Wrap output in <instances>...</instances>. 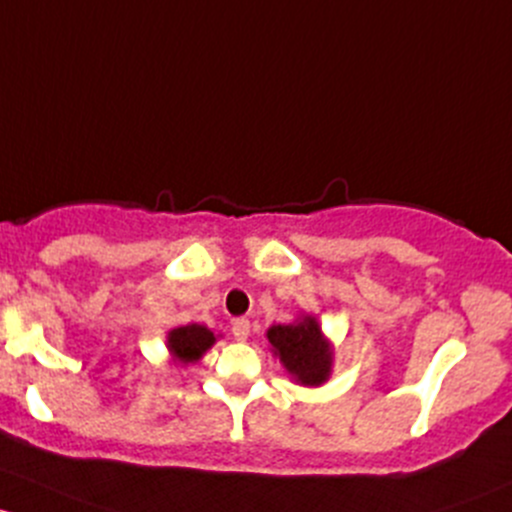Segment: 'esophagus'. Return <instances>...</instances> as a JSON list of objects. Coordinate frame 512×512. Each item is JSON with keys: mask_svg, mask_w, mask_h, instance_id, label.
<instances>
[{"mask_svg": "<svg viewBox=\"0 0 512 512\" xmlns=\"http://www.w3.org/2000/svg\"><path fill=\"white\" fill-rule=\"evenodd\" d=\"M231 335H234V340L244 342L246 337L251 335V323L246 318H239L234 320V325H231Z\"/></svg>", "mask_w": 512, "mask_h": 512, "instance_id": "34e87169", "label": "esophagus"}]
</instances>
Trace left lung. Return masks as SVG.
<instances>
[{
	"label": "left lung",
	"mask_w": 512,
	"mask_h": 512,
	"mask_svg": "<svg viewBox=\"0 0 512 512\" xmlns=\"http://www.w3.org/2000/svg\"><path fill=\"white\" fill-rule=\"evenodd\" d=\"M273 357L300 387H323L333 374L335 347L323 325L310 313H300L293 323L271 325L266 330Z\"/></svg>",
	"instance_id": "1"
}]
</instances>
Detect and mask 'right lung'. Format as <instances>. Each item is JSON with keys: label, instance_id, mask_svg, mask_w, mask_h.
Listing matches in <instances>:
<instances>
[{"label": "right lung", "instance_id": "add662e5", "mask_svg": "<svg viewBox=\"0 0 512 512\" xmlns=\"http://www.w3.org/2000/svg\"><path fill=\"white\" fill-rule=\"evenodd\" d=\"M219 337L221 335H214V330H209L207 325L192 323V325H182V328L170 330L165 337V345H167V352H170L172 362H175V365L187 367V365H197V362L207 355V350H212V345L219 340Z\"/></svg>", "mask_w": 512, "mask_h": 512}]
</instances>
